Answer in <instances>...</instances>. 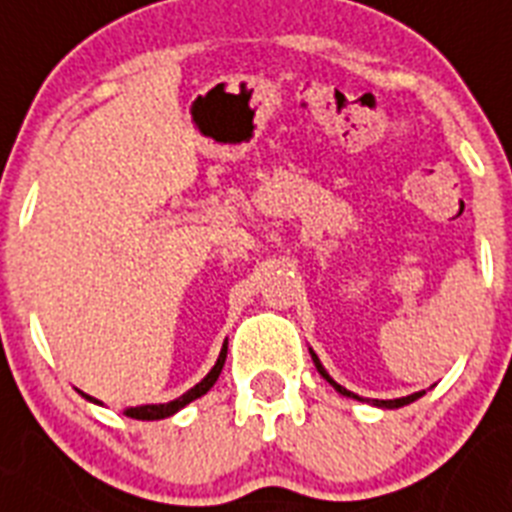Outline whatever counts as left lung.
Instances as JSON below:
<instances>
[{"label": "left lung", "mask_w": 512, "mask_h": 512, "mask_svg": "<svg viewBox=\"0 0 512 512\" xmlns=\"http://www.w3.org/2000/svg\"><path fill=\"white\" fill-rule=\"evenodd\" d=\"M312 361H315V366H318L320 377H325V379H328V382L333 384V387H336L338 392H341V395H346V397H356V395H351V392H348V390H343L341 384H336V382H333V379L328 377V372H325V369H323V364H320V361H318V356L312 354ZM418 397H423V392H415V395L400 397V400H377V402H374V405H379V408H402V405H410V402H413V400H418Z\"/></svg>", "instance_id": "left-lung-1"}]
</instances>
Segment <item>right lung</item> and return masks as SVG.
<instances>
[{"label": "right lung", "mask_w": 512, "mask_h": 512, "mask_svg": "<svg viewBox=\"0 0 512 512\" xmlns=\"http://www.w3.org/2000/svg\"><path fill=\"white\" fill-rule=\"evenodd\" d=\"M225 354H228V346H223V351H220V356H217V364L212 366V372L207 374V377L202 379L200 384H194L192 390L184 392L179 400H171V402H166V405H140V408L125 410V415H130V418H138V420H161V418H169V415H174L176 410H182L184 405H189L192 400H197V397L205 395L212 384L217 382V377H220V372H223ZM89 400H92V397H89ZM94 402H97V400H94Z\"/></svg>", "instance_id": "1"}]
</instances>
